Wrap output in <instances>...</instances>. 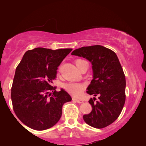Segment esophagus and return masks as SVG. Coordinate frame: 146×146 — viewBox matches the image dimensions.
<instances>
[{
	"label": "esophagus",
	"instance_id": "1",
	"mask_svg": "<svg viewBox=\"0 0 146 146\" xmlns=\"http://www.w3.org/2000/svg\"><path fill=\"white\" fill-rule=\"evenodd\" d=\"M73 100L78 104H82L84 102V101L82 100H78V99H75V98H73Z\"/></svg>",
	"mask_w": 146,
	"mask_h": 146
}]
</instances>
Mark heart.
<instances>
[{"instance_id":"1","label":"heart","mask_w":146,"mask_h":146,"mask_svg":"<svg viewBox=\"0 0 146 146\" xmlns=\"http://www.w3.org/2000/svg\"><path fill=\"white\" fill-rule=\"evenodd\" d=\"M85 60H82V59H77L75 60V64L77 66V68H79L80 64H82ZM64 88L65 89L66 91L70 93L71 95H73L74 97H78L82 93V91L84 89L85 86L82 84L76 83V82H70L68 84H66L64 86Z\"/></svg>"}]
</instances>
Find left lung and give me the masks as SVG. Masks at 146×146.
Listing matches in <instances>:
<instances>
[{
    "mask_svg": "<svg viewBox=\"0 0 146 146\" xmlns=\"http://www.w3.org/2000/svg\"><path fill=\"white\" fill-rule=\"evenodd\" d=\"M82 56L92 64L93 78L87 88V93L96 98H90V113L83 116L90 126L101 129L117 119L125 101V77L116 53L102 46L82 47L71 53Z\"/></svg>",
    "mask_w": 146,
    "mask_h": 146,
    "instance_id": "8db88e82",
    "label": "left lung"
}]
</instances>
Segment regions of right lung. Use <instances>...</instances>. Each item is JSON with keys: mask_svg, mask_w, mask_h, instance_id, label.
Here are the masks:
<instances>
[{"mask_svg": "<svg viewBox=\"0 0 146 146\" xmlns=\"http://www.w3.org/2000/svg\"><path fill=\"white\" fill-rule=\"evenodd\" d=\"M71 51L36 48L27 51L17 66L12 105L17 117L28 127L38 131L53 127L60 120L64 104L72 99L66 91H56L51 86L58 67Z\"/></svg>", "mask_w": 146, "mask_h": 146, "instance_id": "1", "label": "right lung"}]
</instances>
